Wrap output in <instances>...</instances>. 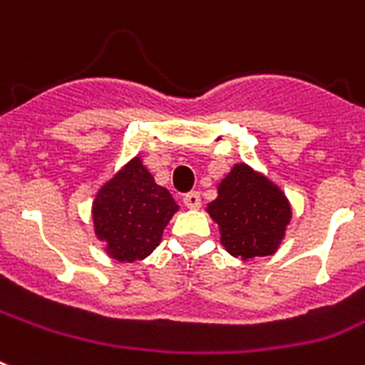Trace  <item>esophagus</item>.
<instances>
[{"label":"esophagus","mask_w":365,"mask_h":365,"mask_svg":"<svg viewBox=\"0 0 365 365\" xmlns=\"http://www.w3.org/2000/svg\"><path fill=\"white\" fill-rule=\"evenodd\" d=\"M183 205L187 208L201 207V195H199V191H189V193L183 195Z\"/></svg>","instance_id":"esophagus-1"}]
</instances>
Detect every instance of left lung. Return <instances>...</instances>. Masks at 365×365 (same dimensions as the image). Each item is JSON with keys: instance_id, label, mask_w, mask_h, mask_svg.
I'll return each mask as SVG.
<instances>
[{"instance_id": "obj_1", "label": "left lung", "mask_w": 365, "mask_h": 365, "mask_svg": "<svg viewBox=\"0 0 365 365\" xmlns=\"http://www.w3.org/2000/svg\"><path fill=\"white\" fill-rule=\"evenodd\" d=\"M208 212L218 222L222 245L241 260L274 255L291 220L285 195L247 164L235 166L220 183Z\"/></svg>"}]
</instances>
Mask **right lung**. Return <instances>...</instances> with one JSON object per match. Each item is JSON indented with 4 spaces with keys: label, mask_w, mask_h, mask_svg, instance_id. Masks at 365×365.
I'll use <instances>...</instances> for the list:
<instances>
[{
    "label": "right lung",
    "mask_w": 365,
    "mask_h": 365,
    "mask_svg": "<svg viewBox=\"0 0 365 365\" xmlns=\"http://www.w3.org/2000/svg\"><path fill=\"white\" fill-rule=\"evenodd\" d=\"M176 210L172 195L155 183L139 158H133L97 193L93 224L110 257L135 262L160 243L164 226Z\"/></svg>",
    "instance_id": "right-lung-1"
}]
</instances>
